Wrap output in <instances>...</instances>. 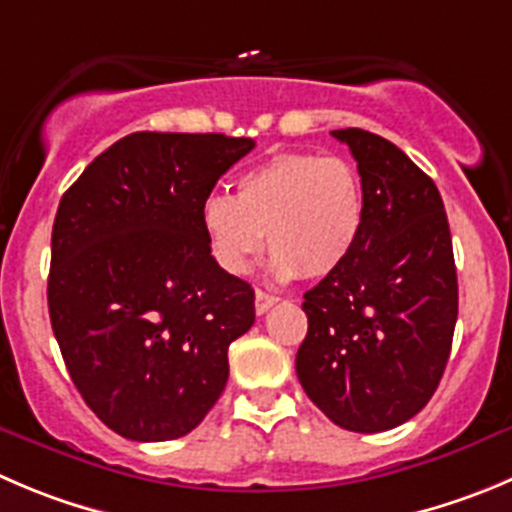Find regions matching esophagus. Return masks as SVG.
<instances>
[{
    "label": "esophagus",
    "instance_id": "obj_1",
    "mask_svg": "<svg viewBox=\"0 0 512 512\" xmlns=\"http://www.w3.org/2000/svg\"><path fill=\"white\" fill-rule=\"evenodd\" d=\"M276 301H279V296L276 294H271V291H264V289H256V314H266Z\"/></svg>",
    "mask_w": 512,
    "mask_h": 512
}]
</instances>
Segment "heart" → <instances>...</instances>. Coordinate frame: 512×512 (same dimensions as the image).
I'll list each match as a JSON object with an SVG mask.
<instances>
[{
  "label": "heart",
  "instance_id": "obj_1",
  "mask_svg": "<svg viewBox=\"0 0 512 512\" xmlns=\"http://www.w3.org/2000/svg\"><path fill=\"white\" fill-rule=\"evenodd\" d=\"M367 218L359 170L337 155L279 153L243 170L236 196L211 193L201 228L226 274L243 276L269 243L279 279H324L349 261Z\"/></svg>",
  "mask_w": 512,
  "mask_h": 512
}]
</instances>
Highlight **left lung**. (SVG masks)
I'll return each instance as SVG.
<instances>
[{"label": "left lung", "mask_w": 512, "mask_h": 512, "mask_svg": "<svg viewBox=\"0 0 512 512\" xmlns=\"http://www.w3.org/2000/svg\"><path fill=\"white\" fill-rule=\"evenodd\" d=\"M357 160L367 218L347 264L304 294L296 374L334 425L384 432L415 417L445 372L457 321L450 226L437 186L369 130H332Z\"/></svg>", "instance_id": "8db88e82"}]
</instances>
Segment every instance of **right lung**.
<instances>
[{
  "label": "right lung",
  "mask_w": 512,
  "mask_h": 512,
  "mask_svg": "<svg viewBox=\"0 0 512 512\" xmlns=\"http://www.w3.org/2000/svg\"><path fill=\"white\" fill-rule=\"evenodd\" d=\"M253 145L125 135L62 196L52 332L87 407L128 440L196 430L228 382V347L256 319L251 284L216 264L201 228V203Z\"/></svg>",
  "instance_id": "add662e5"
}]
</instances>
